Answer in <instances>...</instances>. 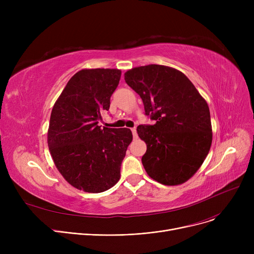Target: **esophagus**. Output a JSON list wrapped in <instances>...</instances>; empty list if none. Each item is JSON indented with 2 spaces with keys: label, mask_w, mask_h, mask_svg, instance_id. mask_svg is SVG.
Here are the masks:
<instances>
[{
  "label": "esophagus",
  "mask_w": 254,
  "mask_h": 254,
  "mask_svg": "<svg viewBox=\"0 0 254 254\" xmlns=\"http://www.w3.org/2000/svg\"><path fill=\"white\" fill-rule=\"evenodd\" d=\"M131 132H132V136H134V139H137V138H138L137 128H136V127H132V128H131Z\"/></svg>",
  "instance_id": "1"
}]
</instances>
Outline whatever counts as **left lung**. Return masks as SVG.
<instances>
[{
    "label": "left lung",
    "instance_id": "8db88e82",
    "mask_svg": "<svg viewBox=\"0 0 254 254\" xmlns=\"http://www.w3.org/2000/svg\"><path fill=\"white\" fill-rule=\"evenodd\" d=\"M141 97L145 114L155 124L137 127L147 145L142 164L147 174L165 185L188 181L204 163L212 143L209 107L182 72L148 64L125 74Z\"/></svg>",
    "mask_w": 254,
    "mask_h": 254
}]
</instances>
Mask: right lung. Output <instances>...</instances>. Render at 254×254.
<instances>
[{
	"instance_id": "1",
	"label": "right lung",
	"mask_w": 254,
	"mask_h": 254,
	"mask_svg": "<svg viewBox=\"0 0 254 254\" xmlns=\"http://www.w3.org/2000/svg\"><path fill=\"white\" fill-rule=\"evenodd\" d=\"M122 71L84 69L66 83L53 106L47 142L63 177L77 190L103 192L120 178V166L132 140L129 128L98 126Z\"/></svg>"
}]
</instances>
